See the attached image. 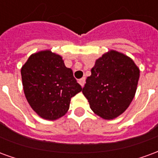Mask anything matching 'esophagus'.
Listing matches in <instances>:
<instances>
[{
    "instance_id": "34e87169",
    "label": "esophagus",
    "mask_w": 158,
    "mask_h": 158,
    "mask_svg": "<svg viewBox=\"0 0 158 158\" xmlns=\"http://www.w3.org/2000/svg\"><path fill=\"white\" fill-rule=\"evenodd\" d=\"M85 81H86V78H85V77H82V78H81V79H79L78 82H79V84L81 85V87H83L85 84Z\"/></svg>"
}]
</instances>
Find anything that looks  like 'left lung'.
Wrapping results in <instances>:
<instances>
[{"instance_id": "left-lung-1", "label": "left lung", "mask_w": 158, "mask_h": 158, "mask_svg": "<svg viewBox=\"0 0 158 158\" xmlns=\"http://www.w3.org/2000/svg\"><path fill=\"white\" fill-rule=\"evenodd\" d=\"M139 69L130 57L110 50L96 59L82 94L94 112L111 120L127 109L135 98Z\"/></svg>"}]
</instances>
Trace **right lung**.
I'll list each match as a JSON object with an SVG mask.
<instances>
[{
	"instance_id": "1",
	"label": "right lung",
	"mask_w": 158,
	"mask_h": 158,
	"mask_svg": "<svg viewBox=\"0 0 158 158\" xmlns=\"http://www.w3.org/2000/svg\"><path fill=\"white\" fill-rule=\"evenodd\" d=\"M23 89L29 105L46 120L65 115L70 99L82 90L64 65L62 57L51 50L32 53L21 68Z\"/></svg>"
}]
</instances>
